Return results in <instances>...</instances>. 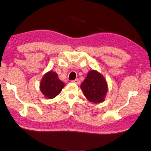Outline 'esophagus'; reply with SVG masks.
<instances>
[{
  "instance_id": "34e87169",
  "label": "esophagus",
  "mask_w": 151,
  "mask_h": 151,
  "mask_svg": "<svg viewBox=\"0 0 151 151\" xmlns=\"http://www.w3.org/2000/svg\"><path fill=\"white\" fill-rule=\"evenodd\" d=\"M74 83H76V84H77V85H79V84L81 83V81H80V80H79L78 78H76V79H75V81H73Z\"/></svg>"
}]
</instances>
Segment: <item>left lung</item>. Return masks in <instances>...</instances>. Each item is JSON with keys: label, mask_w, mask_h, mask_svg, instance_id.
<instances>
[{"label": "left lung", "mask_w": 151, "mask_h": 151, "mask_svg": "<svg viewBox=\"0 0 151 151\" xmlns=\"http://www.w3.org/2000/svg\"><path fill=\"white\" fill-rule=\"evenodd\" d=\"M81 88L89 101L99 104L104 101L108 92V84L101 73L96 70H91L88 71L82 83Z\"/></svg>", "instance_id": "left-lung-1"}]
</instances>
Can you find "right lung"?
<instances>
[{"label": "right lung", "mask_w": 151, "mask_h": 151, "mask_svg": "<svg viewBox=\"0 0 151 151\" xmlns=\"http://www.w3.org/2000/svg\"><path fill=\"white\" fill-rule=\"evenodd\" d=\"M65 85V83L58 78V74L50 70L42 76L39 88L45 98L52 99L60 93Z\"/></svg>", "instance_id": "right-lung-1"}]
</instances>
